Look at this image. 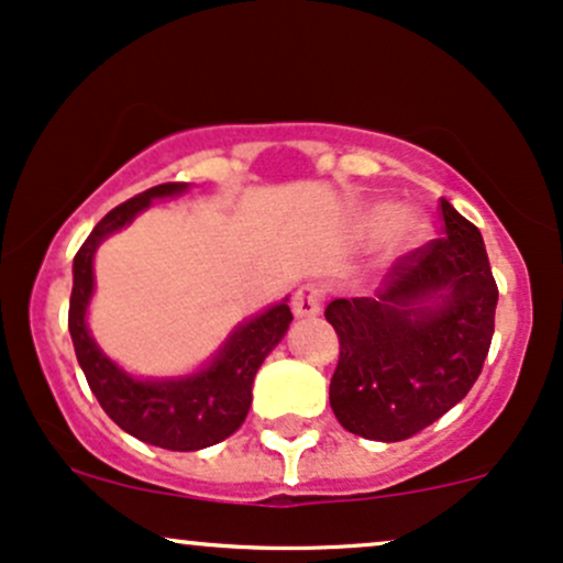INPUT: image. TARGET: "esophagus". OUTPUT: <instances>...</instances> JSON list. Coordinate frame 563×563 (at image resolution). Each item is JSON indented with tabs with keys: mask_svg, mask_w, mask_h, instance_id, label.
<instances>
[{
	"mask_svg": "<svg viewBox=\"0 0 563 563\" xmlns=\"http://www.w3.org/2000/svg\"><path fill=\"white\" fill-rule=\"evenodd\" d=\"M322 301H325V288L318 283H307L294 294V312L296 318H314L320 314Z\"/></svg>",
	"mask_w": 563,
	"mask_h": 563,
	"instance_id": "1",
	"label": "esophagus"
}]
</instances>
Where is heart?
Segmentation results:
<instances>
[{
	"label": "heart",
	"instance_id": "b5f03b06",
	"mask_svg": "<svg viewBox=\"0 0 563 563\" xmlns=\"http://www.w3.org/2000/svg\"><path fill=\"white\" fill-rule=\"evenodd\" d=\"M367 224L373 230H386L389 232V243L394 251H410L412 245L423 241L429 224L423 222L418 214H410V211L394 209L391 203H380L367 214Z\"/></svg>",
	"mask_w": 563,
	"mask_h": 563
}]
</instances>
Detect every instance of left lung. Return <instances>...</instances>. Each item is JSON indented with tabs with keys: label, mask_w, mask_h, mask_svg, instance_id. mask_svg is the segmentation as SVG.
Segmentation results:
<instances>
[{
	"label": "left lung",
	"mask_w": 563,
	"mask_h": 563,
	"mask_svg": "<svg viewBox=\"0 0 563 563\" xmlns=\"http://www.w3.org/2000/svg\"><path fill=\"white\" fill-rule=\"evenodd\" d=\"M442 238L391 264L376 296L333 299L339 333L331 407L352 434L402 442L455 407L479 378L497 286L482 232L439 200Z\"/></svg>",
	"instance_id": "left-lung-1"
}]
</instances>
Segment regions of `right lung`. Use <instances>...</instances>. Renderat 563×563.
Listing matches in <instances>:
<instances>
[{
	"label": "right lung",
	"instance_id": "right-lung-1",
	"mask_svg": "<svg viewBox=\"0 0 563 563\" xmlns=\"http://www.w3.org/2000/svg\"><path fill=\"white\" fill-rule=\"evenodd\" d=\"M185 190V183L156 185L108 211L76 254L68 307V331L74 339L76 360L108 418L140 442L177 452L211 448L241 429L249 416L256 371L264 357L280 344L294 320L286 301L275 303L267 312L235 328L217 357L203 371L185 378H132L100 352L87 328V307L95 290L92 260L97 245L111 232L126 228L140 211L151 206L153 198L179 196Z\"/></svg>",
	"mask_w": 563,
	"mask_h": 563
}]
</instances>
